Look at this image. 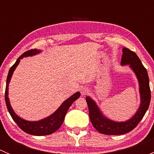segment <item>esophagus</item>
Returning <instances> with one entry per match:
<instances>
[{"label":"esophagus","instance_id":"obj_1","mask_svg":"<svg viewBox=\"0 0 154 154\" xmlns=\"http://www.w3.org/2000/svg\"><path fill=\"white\" fill-rule=\"evenodd\" d=\"M88 91H89V90H88V88H86V87H82V88H80V93H81V94L83 96L88 94Z\"/></svg>","mask_w":154,"mask_h":154}]
</instances>
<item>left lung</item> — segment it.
I'll use <instances>...</instances> for the list:
<instances>
[{
  "label": "left lung",
  "mask_w": 154,
  "mask_h": 154,
  "mask_svg": "<svg viewBox=\"0 0 154 154\" xmlns=\"http://www.w3.org/2000/svg\"><path fill=\"white\" fill-rule=\"evenodd\" d=\"M122 57V66L129 65L138 79L139 85L141 103L134 116L126 122H118L110 120L103 115L95 102L90 97L86 100L88 107L90 121L94 128L102 134L122 135L133 130L140 122L148 109L150 102V89L147 70L144 67L136 53L124 48Z\"/></svg>",
  "instance_id": "obj_1"
}]
</instances>
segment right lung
<instances>
[{"instance_id":"1","label":"right lung","mask_w":154,"mask_h":154,"mask_svg":"<svg viewBox=\"0 0 154 154\" xmlns=\"http://www.w3.org/2000/svg\"><path fill=\"white\" fill-rule=\"evenodd\" d=\"M41 52L40 50L32 49L29 51H26L21 56H20L16 60L15 64L10 68L9 71L8 75L7 78V85H6L5 90V101L7 104V109L10 112V116H12V119L15 121V123L18 125V127L28 134L33 135V136H46V135H50L51 133H54V132L57 131L61 125H63V121L65 119L67 111L69 107L71 106L73 103L77 99H78L80 96V93L79 91L74 93L73 95L68 97L67 100H65L61 106L59 107L52 115L49 116L48 117L45 118L42 120L37 121V122H29V121H26L22 119L19 116H17L14 112L13 109L12 108L10 105V99L8 97V89H9V83H10L11 78H12V74L18 65L19 64L20 60L23 57H32V56L36 55Z\"/></svg>"}]
</instances>
